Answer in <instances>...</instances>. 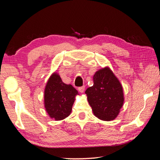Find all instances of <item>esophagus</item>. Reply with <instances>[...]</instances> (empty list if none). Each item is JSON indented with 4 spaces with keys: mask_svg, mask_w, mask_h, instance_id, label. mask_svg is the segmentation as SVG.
I'll return each instance as SVG.
<instances>
[{
    "mask_svg": "<svg viewBox=\"0 0 160 160\" xmlns=\"http://www.w3.org/2000/svg\"><path fill=\"white\" fill-rule=\"evenodd\" d=\"M78 90H79V92H81V93H83L84 91H85V86L80 87V88H78Z\"/></svg>",
    "mask_w": 160,
    "mask_h": 160,
    "instance_id": "1",
    "label": "esophagus"
}]
</instances>
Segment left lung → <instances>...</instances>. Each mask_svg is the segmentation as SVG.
Here are the masks:
<instances>
[{
  "label": "left lung",
  "mask_w": 160,
  "mask_h": 160,
  "mask_svg": "<svg viewBox=\"0 0 160 160\" xmlns=\"http://www.w3.org/2000/svg\"><path fill=\"white\" fill-rule=\"evenodd\" d=\"M85 93L95 117L103 121L115 119L124 102L122 84L109 67L97 71L93 76V85Z\"/></svg>",
  "instance_id": "left-lung-1"
}]
</instances>
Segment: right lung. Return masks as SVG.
Instances as JSON below:
<instances>
[{"instance_id":"obj_1","label":"right lung","mask_w":160,"mask_h":160,"mask_svg":"<svg viewBox=\"0 0 160 160\" xmlns=\"http://www.w3.org/2000/svg\"><path fill=\"white\" fill-rule=\"evenodd\" d=\"M77 91L71 85L62 81L57 72L51 75L45 89L44 105L51 118L56 121L67 118L71 112Z\"/></svg>"}]
</instances>
